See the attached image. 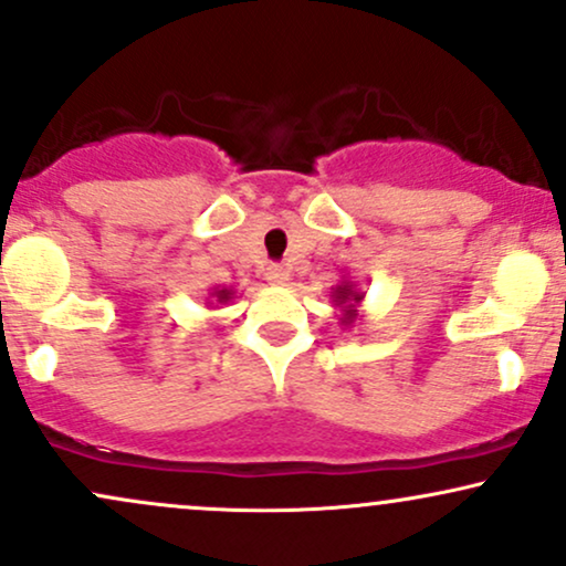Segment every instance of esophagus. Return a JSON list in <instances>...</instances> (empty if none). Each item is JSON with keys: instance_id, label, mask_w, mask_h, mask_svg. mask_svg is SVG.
I'll list each match as a JSON object with an SVG mask.
<instances>
[{"instance_id": "esophagus-1", "label": "esophagus", "mask_w": 566, "mask_h": 566, "mask_svg": "<svg viewBox=\"0 0 566 566\" xmlns=\"http://www.w3.org/2000/svg\"><path fill=\"white\" fill-rule=\"evenodd\" d=\"M287 279H290V271H287V265H282V263H271L269 269H265V282L269 284H287Z\"/></svg>"}]
</instances>
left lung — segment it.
Segmentation results:
<instances>
[{"mask_svg": "<svg viewBox=\"0 0 566 566\" xmlns=\"http://www.w3.org/2000/svg\"><path fill=\"white\" fill-rule=\"evenodd\" d=\"M329 297H332V305H335V308L339 311L337 313L339 324L348 326V329H350V326L360 318L358 305L364 303V292L358 290L356 282H348V279H345V282H339L337 287H332Z\"/></svg>", "mask_w": 566, "mask_h": 566, "instance_id": "obj_1", "label": "left lung"}]
</instances>
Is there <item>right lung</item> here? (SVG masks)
<instances>
[{
  "label": "right lung",
  "mask_w": 566,
  "mask_h": 566,
  "mask_svg": "<svg viewBox=\"0 0 566 566\" xmlns=\"http://www.w3.org/2000/svg\"><path fill=\"white\" fill-rule=\"evenodd\" d=\"M210 296L214 297L213 302H210L208 297L210 305H213V303L227 305V303H231V297H234V290H231V287H213V290H210Z\"/></svg>",
  "instance_id": "right-lung-1"
}]
</instances>
